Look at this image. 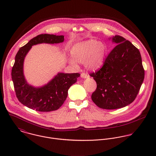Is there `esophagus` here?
Masks as SVG:
<instances>
[{
	"label": "esophagus",
	"instance_id": "34e87169",
	"mask_svg": "<svg viewBox=\"0 0 156 156\" xmlns=\"http://www.w3.org/2000/svg\"><path fill=\"white\" fill-rule=\"evenodd\" d=\"M80 76H81V77L83 78V79H87V78L88 77V74H85V73H82L81 75H80Z\"/></svg>",
	"mask_w": 156,
	"mask_h": 156
}]
</instances>
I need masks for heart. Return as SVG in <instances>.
Listing matches in <instances>:
<instances>
[{
    "label": "heart",
    "instance_id": "b5f03b06",
    "mask_svg": "<svg viewBox=\"0 0 156 156\" xmlns=\"http://www.w3.org/2000/svg\"><path fill=\"white\" fill-rule=\"evenodd\" d=\"M106 53L103 43L95 40H89L74 45L70 50L72 59L69 62L74 65L76 62L85 63L87 69L95 71L102 67Z\"/></svg>",
    "mask_w": 156,
    "mask_h": 156
}]
</instances>
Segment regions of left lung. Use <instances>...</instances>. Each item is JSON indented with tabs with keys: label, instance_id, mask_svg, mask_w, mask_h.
<instances>
[{
	"label": "left lung",
	"instance_id": "left-lung-1",
	"mask_svg": "<svg viewBox=\"0 0 156 156\" xmlns=\"http://www.w3.org/2000/svg\"><path fill=\"white\" fill-rule=\"evenodd\" d=\"M116 45L103 67L90 74L97 83L91 98L99 108L116 109L127 106L136 98L145 71L139 50L124 38H108Z\"/></svg>",
	"mask_w": 156,
	"mask_h": 156
}]
</instances>
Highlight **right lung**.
Here are the masks:
<instances>
[{
    "instance_id": "add662e5",
    "label": "right lung",
    "mask_w": 156,
    "mask_h": 156,
    "mask_svg": "<svg viewBox=\"0 0 156 156\" xmlns=\"http://www.w3.org/2000/svg\"><path fill=\"white\" fill-rule=\"evenodd\" d=\"M64 35L41 34L21 47L15 58L11 76L16 96L25 106L37 111L50 112L58 109L64 103L70 87L77 82L79 73H58L47 83L34 87L27 83L24 75L26 56L34 45L58 44L64 42Z\"/></svg>"
}]
</instances>
